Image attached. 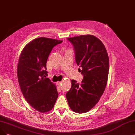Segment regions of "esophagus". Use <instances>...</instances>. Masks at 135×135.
Returning <instances> with one entry per match:
<instances>
[{
    "label": "esophagus",
    "mask_w": 135,
    "mask_h": 135,
    "mask_svg": "<svg viewBox=\"0 0 135 135\" xmlns=\"http://www.w3.org/2000/svg\"><path fill=\"white\" fill-rule=\"evenodd\" d=\"M61 83H62V81H58V82H57V84H58V85H59V86L61 85Z\"/></svg>",
    "instance_id": "esophagus-1"
}]
</instances>
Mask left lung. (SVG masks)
<instances>
[{
	"label": "left lung",
	"instance_id": "obj_1",
	"mask_svg": "<svg viewBox=\"0 0 135 135\" xmlns=\"http://www.w3.org/2000/svg\"><path fill=\"white\" fill-rule=\"evenodd\" d=\"M67 40L73 45L75 61L84 77L80 84L71 80L66 99L74 112L84 113L94 107L104 93L109 72L108 55L102 42L94 36L81 35Z\"/></svg>",
	"mask_w": 135,
	"mask_h": 135
}]
</instances>
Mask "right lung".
Masks as SVG:
<instances>
[{
    "label": "right lung",
    "instance_id": "right-lung-1",
    "mask_svg": "<svg viewBox=\"0 0 135 135\" xmlns=\"http://www.w3.org/2000/svg\"><path fill=\"white\" fill-rule=\"evenodd\" d=\"M62 41L40 37L23 48L17 66V75L22 94L32 107L47 112L54 107L57 97L56 86L46 78V62L54 47Z\"/></svg>",
    "mask_w": 135,
    "mask_h": 135
}]
</instances>
